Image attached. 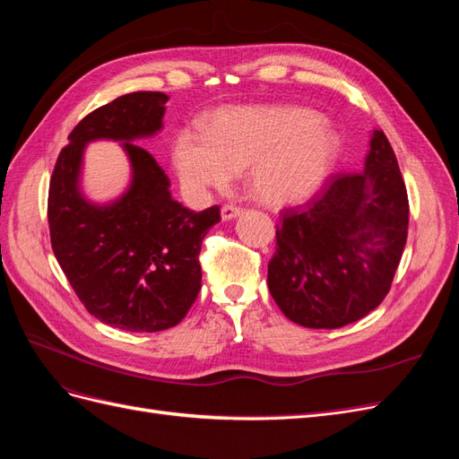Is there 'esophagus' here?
Returning <instances> with one entry per match:
<instances>
[{"mask_svg": "<svg viewBox=\"0 0 459 459\" xmlns=\"http://www.w3.org/2000/svg\"><path fill=\"white\" fill-rule=\"evenodd\" d=\"M221 220L224 221H228V220H235L238 216H241L243 214V211L239 206H233V204H226V206H221Z\"/></svg>", "mask_w": 459, "mask_h": 459, "instance_id": "1", "label": "esophagus"}]
</instances>
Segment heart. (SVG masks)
Instances as JSON below:
<instances>
[{
  "label": "heart",
  "mask_w": 459,
  "mask_h": 459,
  "mask_svg": "<svg viewBox=\"0 0 459 459\" xmlns=\"http://www.w3.org/2000/svg\"><path fill=\"white\" fill-rule=\"evenodd\" d=\"M341 152L339 134L314 108L243 105L220 108L203 132L179 130L172 169L187 199L204 201L245 169L253 195L266 204L304 201L324 186Z\"/></svg>",
  "instance_id": "obj_1"
}]
</instances>
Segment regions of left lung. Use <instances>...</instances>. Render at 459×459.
<instances>
[{
	"instance_id": "obj_1",
	"label": "left lung",
	"mask_w": 459,
	"mask_h": 459,
	"mask_svg": "<svg viewBox=\"0 0 459 459\" xmlns=\"http://www.w3.org/2000/svg\"><path fill=\"white\" fill-rule=\"evenodd\" d=\"M408 193L394 151L373 130L362 172L337 174L283 211L268 287L302 327L337 329L375 310L391 289L408 238Z\"/></svg>"
}]
</instances>
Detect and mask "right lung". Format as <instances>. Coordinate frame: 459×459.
Wrapping results in <instances>:
<instances>
[{
	"label": "right lung",
	"instance_id": "obj_1",
	"mask_svg": "<svg viewBox=\"0 0 459 459\" xmlns=\"http://www.w3.org/2000/svg\"><path fill=\"white\" fill-rule=\"evenodd\" d=\"M166 101L160 91H134L93 110L68 135L49 184L51 247L68 283L101 324L134 333L186 317L201 289V243L220 221L218 206L193 212L174 201L169 176L134 143L162 130ZM93 141H118L131 162L127 189L107 204L81 187Z\"/></svg>",
	"mask_w": 459,
	"mask_h": 459
}]
</instances>
